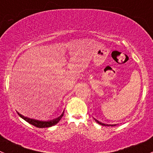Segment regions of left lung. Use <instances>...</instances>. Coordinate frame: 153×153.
Masks as SVG:
<instances>
[{
    "label": "left lung",
    "instance_id": "8db88e82",
    "mask_svg": "<svg viewBox=\"0 0 153 153\" xmlns=\"http://www.w3.org/2000/svg\"><path fill=\"white\" fill-rule=\"evenodd\" d=\"M94 120H95V121L97 122V123H98V124H100V125H101V126H116V125H108V124H104V123H101V122H99V121H98V120H97V119H94Z\"/></svg>",
    "mask_w": 153,
    "mask_h": 153
}]
</instances>
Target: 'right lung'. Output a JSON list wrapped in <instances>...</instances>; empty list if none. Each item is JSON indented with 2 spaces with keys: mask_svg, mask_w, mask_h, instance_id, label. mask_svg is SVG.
Wrapping results in <instances>:
<instances>
[{
  "mask_svg": "<svg viewBox=\"0 0 153 153\" xmlns=\"http://www.w3.org/2000/svg\"><path fill=\"white\" fill-rule=\"evenodd\" d=\"M18 114L20 117L22 118L24 120H25L27 123L31 124L32 126H36V127L37 128H49L55 126V125H56L59 121H60L61 119H62V116H63L64 115V112L62 113V115H61L60 116H59V117L56 118V119H52V120H48V121H40V120H37V119H30V118H27L22 116V115L20 114L19 113H18Z\"/></svg>",
  "mask_w": 153,
  "mask_h": 153,
  "instance_id": "add662e5",
  "label": "right lung"
}]
</instances>
